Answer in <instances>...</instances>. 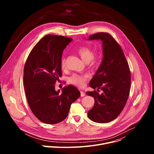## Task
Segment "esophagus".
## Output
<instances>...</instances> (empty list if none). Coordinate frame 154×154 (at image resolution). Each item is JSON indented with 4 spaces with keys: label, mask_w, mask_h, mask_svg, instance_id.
I'll return each mask as SVG.
<instances>
[{
    "label": "esophagus",
    "mask_w": 154,
    "mask_h": 154,
    "mask_svg": "<svg viewBox=\"0 0 154 154\" xmlns=\"http://www.w3.org/2000/svg\"><path fill=\"white\" fill-rule=\"evenodd\" d=\"M80 95H81V97H83V96H85V93L83 91H80Z\"/></svg>",
    "instance_id": "34e87169"
}]
</instances>
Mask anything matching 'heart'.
I'll return each instance as SVG.
<instances>
[{
  "label": "heart",
  "mask_w": 154,
  "mask_h": 154,
  "mask_svg": "<svg viewBox=\"0 0 154 154\" xmlns=\"http://www.w3.org/2000/svg\"><path fill=\"white\" fill-rule=\"evenodd\" d=\"M77 52L82 60L86 63H88L91 66H94L99 61V55L97 53H94V50L90 46H82L79 48ZM60 65L62 69H66L67 60L64 56H63L61 58ZM88 79L89 76L86 74L79 75L74 74L69 78V82L74 85L82 87Z\"/></svg>",
  "instance_id": "1"
}]
</instances>
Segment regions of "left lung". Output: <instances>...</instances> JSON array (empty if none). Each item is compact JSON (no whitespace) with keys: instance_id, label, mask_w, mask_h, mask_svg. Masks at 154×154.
<instances>
[{"instance_id":"1","label":"left lung","mask_w":154,"mask_h":154,"mask_svg":"<svg viewBox=\"0 0 154 154\" xmlns=\"http://www.w3.org/2000/svg\"><path fill=\"white\" fill-rule=\"evenodd\" d=\"M100 39L103 58L90 86L97 91L87 92L94 97V106L88 112L93 121L106 123L116 119L124 109L130 90L131 74L128 62L121 46L108 33L99 32L89 40ZM100 89L101 94L98 92Z\"/></svg>"}]
</instances>
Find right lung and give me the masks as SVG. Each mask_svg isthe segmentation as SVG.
<instances>
[{"mask_svg": "<svg viewBox=\"0 0 154 154\" xmlns=\"http://www.w3.org/2000/svg\"><path fill=\"white\" fill-rule=\"evenodd\" d=\"M72 38L55 35L44 36L30 52L24 68V85L29 106L41 122L54 124L68 115L71 104L80 93L74 86L55 91L61 77L60 61L63 50Z\"/></svg>", "mask_w": 154, "mask_h": 154, "instance_id": "right-lung-1", "label": "right lung"}]
</instances>
